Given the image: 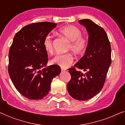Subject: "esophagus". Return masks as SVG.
<instances>
[{
	"label": "esophagus",
	"instance_id": "esophagus-1",
	"mask_svg": "<svg viewBox=\"0 0 125 125\" xmlns=\"http://www.w3.org/2000/svg\"><path fill=\"white\" fill-rule=\"evenodd\" d=\"M61 70H62V71H65V70H66V68H63V67H61Z\"/></svg>",
	"mask_w": 125,
	"mask_h": 125
}]
</instances>
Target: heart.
I'll use <instances>...</instances> for the list:
<instances>
[{"instance_id": "obj_1", "label": "heart", "mask_w": 125, "mask_h": 125, "mask_svg": "<svg viewBox=\"0 0 125 125\" xmlns=\"http://www.w3.org/2000/svg\"><path fill=\"white\" fill-rule=\"evenodd\" d=\"M59 34L70 41L68 50L72 51L77 55H83L88 46V41L85 37L82 36V32L78 28L73 25L64 26L59 29ZM43 45L45 50L49 54L52 53L54 50L53 41L52 36L47 35L44 38ZM74 58L71 53L58 54L52 59V64H57L61 67L66 68L73 63Z\"/></svg>"}]
</instances>
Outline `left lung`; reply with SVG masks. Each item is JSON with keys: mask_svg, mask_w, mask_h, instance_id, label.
<instances>
[{"mask_svg": "<svg viewBox=\"0 0 125 125\" xmlns=\"http://www.w3.org/2000/svg\"><path fill=\"white\" fill-rule=\"evenodd\" d=\"M79 22L87 30L88 43L84 55L68 69L71 78L67 88L72 97L81 101L90 99L100 92L112 61L110 43L105 30L89 19ZM76 68L84 73L77 71Z\"/></svg>", "mask_w": 125, "mask_h": 125, "instance_id": "1", "label": "left lung"}]
</instances>
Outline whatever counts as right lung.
<instances>
[{"label":"right lung","instance_id":"add662e5","mask_svg":"<svg viewBox=\"0 0 125 125\" xmlns=\"http://www.w3.org/2000/svg\"><path fill=\"white\" fill-rule=\"evenodd\" d=\"M56 25L51 22L26 25L16 33L10 47L8 73L16 89L29 99L46 96L52 79L61 72L60 67L54 64L42 69L48 61L43 40Z\"/></svg>","mask_w":125,"mask_h":125}]
</instances>
